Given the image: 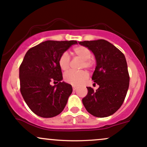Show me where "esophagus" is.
Returning a JSON list of instances; mask_svg holds the SVG:
<instances>
[{"mask_svg": "<svg viewBox=\"0 0 147 147\" xmlns=\"http://www.w3.org/2000/svg\"><path fill=\"white\" fill-rule=\"evenodd\" d=\"M73 90H74V91H75V90H77V87L73 86Z\"/></svg>", "mask_w": 147, "mask_h": 147, "instance_id": "34e87169", "label": "esophagus"}]
</instances>
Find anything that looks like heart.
Listing matches in <instances>:
<instances>
[{
  "instance_id": "obj_1",
  "label": "heart",
  "mask_w": 147,
  "mask_h": 147,
  "mask_svg": "<svg viewBox=\"0 0 147 147\" xmlns=\"http://www.w3.org/2000/svg\"><path fill=\"white\" fill-rule=\"evenodd\" d=\"M73 53L75 56L78 57L83 63L82 67L90 69L93 66V62L90 59L91 54L90 50L85 46H77L73 49ZM58 64L59 67L64 71L69 70L70 67V58L67 53H64L60 55L58 59ZM88 78V74L85 71H70L64 74V81L73 86H79Z\"/></svg>"
}]
</instances>
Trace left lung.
Listing matches in <instances>:
<instances>
[{
    "label": "left lung",
    "mask_w": 147,
    "mask_h": 147,
    "mask_svg": "<svg viewBox=\"0 0 147 147\" xmlns=\"http://www.w3.org/2000/svg\"><path fill=\"white\" fill-rule=\"evenodd\" d=\"M78 43L87 47L94 55L97 66L92 79L99 86L95 91L87 87L88 94L82 99L83 105L96 117L111 116L123 105L128 90L130 76L125 55L113 44L103 39Z\"/></svg>",
    "instance_id": "8db88e82"
}]
</instances>
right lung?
I'll list each match as a JSON object with an SVG mask.
<instances>
[{
	"mask_svg": "<svg viewBox=\"0 0 147 147\" xmlns=\"http://www.w3.org/2000/svg\"><path fill=\"white\" fill-rule=\"evenodd\" d=\"M76 40H46L30 48L20 67V92L30 109L37 116L52 118L64 110L72 86L62 80L58 64L60 55ZM51 82L58 83L51 86Z\"/></svg>",
	"mask_w": 147,
	"mask_h": 147,
	"instance_id": "obj_1",
	"label": "right lung"
}]
</instances>
